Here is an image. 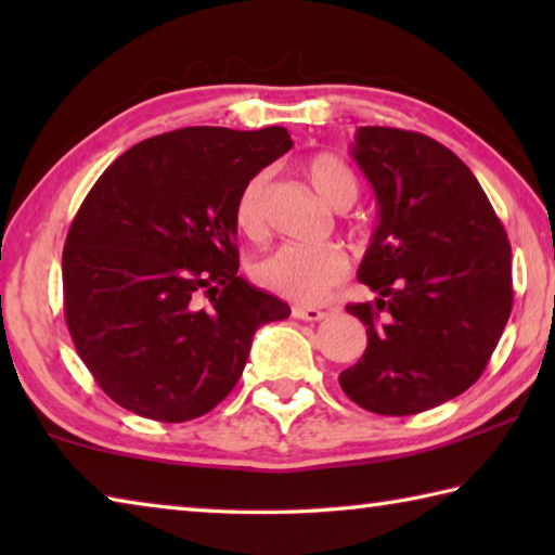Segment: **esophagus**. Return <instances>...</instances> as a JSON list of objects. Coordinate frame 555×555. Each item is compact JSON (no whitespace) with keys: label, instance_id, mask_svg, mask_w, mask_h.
I'll list each match as a JSON object with an SVG mask.
<instances>
[{"label":"esophagus","instance_id":"34e87169","mask_svg":"<svg viewBox=\"0 0 555 555\" xmlns=\"http://www.w3.org/2000/svg\"><path fill=\"white\" fill-rule=\"evenodd\" d=\"M291 313H294V318H298V321H308V323L323 321L327 315L325 311H321V308H313V306H294L291 308Z\"/></svg>","mask_w":555,"mask_h":555}]
</instances>
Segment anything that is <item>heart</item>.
I'll list each match as a JSON object with an SVG mask.
<instances>
[{"label":"heart","instance_id":"1","mask_svg":"<svg viewBox=\"0 0 555 555\" xmlns=\"http://www.w3.org/2000/svg\"><path fill=\"white\" fill-rule=\"evenodd\" d=\"M306 176L315 193L333 210H350L360 198V181L354 168L343 156L321 152L306 162ZM267 191L269 176H251L234 201V222L249 240L264 237L267 232ZM251 274L261 286L296 304L313 306L340 284L347 274V257L340 247H300L284 244L271 249L251 264Z\"/></svg>","mask_w":555,"mask_h":555}]
</instances>
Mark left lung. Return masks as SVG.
Wrapping results in <instances>:
<instances>
[{"mask_svg": "<svg viewBox=\"0 0 555 555\" xmlns=\"http://www.w3.org/2000/svg\"><path fill=\"white\" fill-rule=\"evenodd\" d=\"M352 156L377 195L357 269L377 298L347 306L367 350L340 387L372 413L411 416L480 379L512 313V247L473 171L436 139L360 127Z\"/></svg>", "mask_w": 555, "mask_h": 555, "instance_id": "left-lung-1", "label": "left lung"}]
</instances>
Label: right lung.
I'll use <instances>...</instances> for the list:
<instances>
[{
    "mask_svg": "<svg viewBox=\"0 0 555 555\" xmlns=\"http://www.w3.org/2000/svg\"><path fill=\"white\" fill-rule=\"evenodd\" d=\"M284 127L144 139L92 185L63 247L80 360L121 409L183 424L242 377L257 327L291 308L237 276L234 201L291 149Z\"/></svg>",
    "mask_w": 555,
    "mask_h": 555,
    "instance_id": "right-lung-1",
    "label": "right lung"
}]
</instances>
